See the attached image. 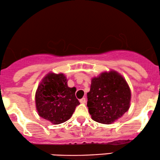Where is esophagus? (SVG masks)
Listing matches in <instances>:
<instances>
[{"label":"esophagus","mask_w":160,"mask_h":160,"mask_svg":"<svg viewBox=\"0 0 160 160\" xmlns=\"http://www.w3.org/2000/svg\"><path fill=\"white\" fill-rule=\"evenodd\" d=\"M86 102V98H82L80 100V103H82V104H85Z\"/></svg>","instance_id":"34e87169"}]
</instances>
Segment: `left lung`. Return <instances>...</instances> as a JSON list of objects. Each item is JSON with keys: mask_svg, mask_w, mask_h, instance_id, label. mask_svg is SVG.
<instances>
[{"mask_svg": "<svg viewBox=\"0 0 160 160\" xmlns=\"http://www.w3.org/2000/svg\"><path fill=\"white\" fill-rule=\"evenodd\" d=\"M87 98L92 119L100 123L111 124L128 111L131 92L121 75L110 71L92 80Z\"/></svg>", "mask_w": 160, "mask_h": 160, "instance_id": "8db88e82", "label": "left lung"}]
</instances>
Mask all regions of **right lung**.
Returning <instances> with one entry per match:
<instances>
[{"label": "right lung", "instance_id": "add662e5", "mask_svg": "<svg viewBox=\"0 0 160 160\" xmlns=\"http://www.w3.org/2000/svg\"><path fill=\"white\" fill-rule=\"evenodd\" d=\"M75 92L76 88L68 86L67 79L63 74H49L36 92L38 114L53 124H60L69 120L80 104Z\"/></svg>", "mask_w": 160, "mask_h": 160}]
</instances>
